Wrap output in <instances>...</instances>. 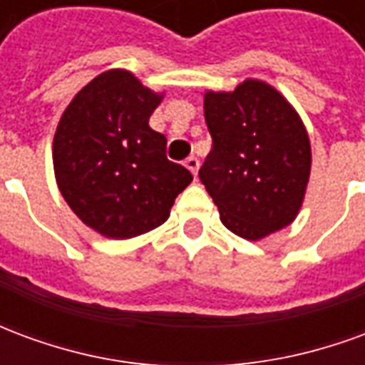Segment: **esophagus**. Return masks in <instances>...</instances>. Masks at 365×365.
Instances as JSON below:
<instances>
[{
    "mask_svg": "<svg viewBox=\"0 0 365 365\" xmlns=\"http://www.w3.org/2000/svg\"><path fill=\"white\" fill-rule=\"evenodd\" d=\"M185 168L190 170L193 178H197V172H199V160L195 156H191V158L185 160Z\"/></svg>",
    "mask_w": 365,
    "mask_h": 365,
    "instance_id": "obj_1",
    "label": "esophagus"
}]
</instances>
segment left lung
<instances>
[{
  "label": "left lung",
  "mask_w": 365,
  "mask_h": 365,
  "mask_svg": "<svg viewBox=\"0 0 365 365\" xmlns=\"http://www.w3.org/2000/svg\"><path fill=\"white\" fill-rule=\"evenodd\" d=\"M213 148L199 180L221 222L246 240H262L295 221L311 175V140L295 107L262 80L203 97Z\"/></svg>",
  "instance_id": "8db88e82"
}]
</instances>
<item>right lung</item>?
<instances>
[{
  "label": "right lung",
  "instance_id": "right-lung-1",
  "mask_svg": "<svg viewBox=\"0 0 365 365\" xmlns=\"http://www.w3.org/2000/svg\"><path fill=\"white\" fill-rule=\"evenodd\" d=\"M162 99L133 72L113 68L86 83L60 117L54 178L76 217L101 237L127 240L160 227L193 180L168 160L166 136L148 125Z\"/></svg>",
  "mask_w": 365,
  "mask_h": 365
}]
</instances>
